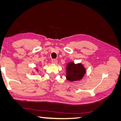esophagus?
<instances>
[{
    "instance_id": "1",
    "label": "esophagus",
    "mask_w": 121,
    "mask_h": 121,
    "mask_svg": "<svg viewBox=\"0 0 121 121\" xmlns=\"http://www.w3.org/2000/svg\"><path fill=\"white\" fill-rule=\"evenodd\" d=\"M52 63L53 64H56L57 63V60H55V59H53L52 60Z\"/></svg>"
}]
</instances>
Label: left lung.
I'll list each match as a JSON object with an SVG mask.
<instances>
[{
	"mask_svg": "<svg viewBox=\"0 0 121 121\" xmlns=\"http://www.w3.org/2000/svg\"><path fill=\"white\" fill-rule=\"evenodd\" d=\"M67 66L66 78L71 82L81 80L86 73V69L81 64H75L70 62Z\"/></svg>",
	"mask_w": 121,
	"mask_h": 121,
	"instance_id": "8db88e82",
	"label": "left lung"
}]
</instances>
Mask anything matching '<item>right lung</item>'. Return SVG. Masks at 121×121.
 <instances>
[{"mask_svg":"<svg viewBox=\"0 0 121 121\" xmlns=\"http://www.w3.org/2000/svg\"><path fill=\"white\" fill-rule=\"evenodd\" d=\"M36 70H37V71H38V70H37V69H36Z\"/></svg>","mask_w":121,"mask_h":121,"instance_id":"obj_1","label":"right lung"}]
</instances>
